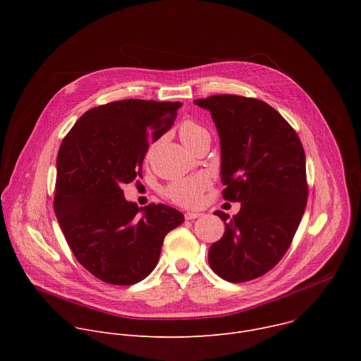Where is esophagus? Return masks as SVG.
I'll use <instances>...</instances> for the list:
<instances>
[{"instance_id":"esophagus-1","label":"esophagus","mask_w":361,"mask_h":361,"mask_svg":"<svg viewBox=\"0 0 361 361\" xmlns=\"http://www.w3.org/2000/svg\"><path fill=\"white\" fill-rule=\"evenodd\" d=\"M184 217H185V220H194V219H198V217H201V213L188 212V213H185V214H184Z\"/></svg>"}]
</instances>
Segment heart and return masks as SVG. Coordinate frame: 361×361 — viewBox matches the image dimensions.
<instances>
[{
    "label": "heart",
    "instance_id": "1",
    "mask_svg": "<svg viewBox=\"0 0 361 361\" xmlns=\"http://www.w3.org/2000/svg\"><path fill=\"white\" fill-rule=\"evenodd\" d=\"M207 134L205 128H202L200 124L187 120L181 123L178 128V135L181 142L185 145L195 140L197 137ZM210 181L205 176H195V177H187V178H180L173 183H170L164 194L167 198H170L173 202L183 205V207H195V205L200 204L201 197L204 190L209 187Z\"/></svg>",
    "mask_w": 361,
    "mask_h": 361
}]
</instances>
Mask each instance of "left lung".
<instances>
[{"mask_svg": "<svg viewBox=\"0 0 361 361\" xmlns=\"http://www.w3.org/2000/svg\"><path fill=\"white\" fill-rule=\"evenodd\" d=\"M209 110L221 148L223 197L241 202L209 250L213 271L243 283L270 271L288 250L307 204L305 154L291 126L267 102L223 94L194 99Z\"/></svg>", "mask_w": 361, "mask_h": 361, "instance_id": "1", "label": "left lung"}]
</instances>
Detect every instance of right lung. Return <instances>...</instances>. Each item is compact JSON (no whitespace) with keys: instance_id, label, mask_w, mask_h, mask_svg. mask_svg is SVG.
I'll return each instance as SVG.
<instances>
[{"instance_id":"obj_1","label":"right lung","mask_w":361,"mask_h":361,"mask_svg":"<svg viewBox=\"0 0 361 361\" xmlns=\"http://www.w3.org/2000/svg\"><path fill=\"white\" fill-rule=\"evenodd\" d=\"M181 102L121 99L84 113L61 142L54 212L78 263L109 284L145 279L164 237L184 221L166 204L138 207L123 185L142 178L151 130H170Z\"/></svg>"}]
</instances>
